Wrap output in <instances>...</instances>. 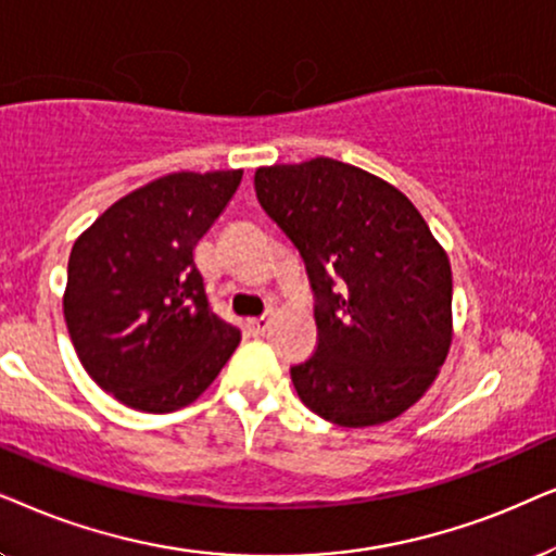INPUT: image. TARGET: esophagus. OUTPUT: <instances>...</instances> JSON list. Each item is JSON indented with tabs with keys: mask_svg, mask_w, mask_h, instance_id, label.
Here are the masks:
<instances>
[{
	"mask_svg": "<svg viewBox=\"0 0 556 556\" xmlns=\"http://www.w3.org/2000/svg\"><path fill=\"white\" fill-rule=\"evenodd\" d=\"M269 323H271V317L269 315H262V317H254V320H249V332L254 338H258V336H264L266 332V328H269Z\"/></svg>",
	"mask_w": 556,
	"mask_h": 556,
	"instance_id": "esophagus-1",
	"label": "esophagus"
}]
</instances>
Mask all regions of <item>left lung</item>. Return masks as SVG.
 <instances>
[{
	"instance_id": "8db88e82",
	"label": "left lung",
	"mask_w": 556,
	"mask_h": 556,
	"mask_svg": "<svg viewBox=\"0 0 556 556\" xmlns=\"http://www.w3.org/2000/svg\"><path fill=\"white\" fill-rule=\"evenodd\" d=\"M254 188L315 292L317 348L290 368L302 404L340 427L396 419L453 343L447 251L402 190L345 162L258 167Z\"/></svg>"
}]
</instances>
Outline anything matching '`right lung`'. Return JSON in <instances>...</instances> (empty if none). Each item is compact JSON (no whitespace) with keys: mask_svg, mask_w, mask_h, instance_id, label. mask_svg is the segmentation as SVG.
Wrapping results in <instances>:
<instances>
[{"mask_svg":"<svg viewBox=\"0 0 556 556\" xmlns=\"http://www.w3.org/2000/svg\"><path fill=\"white\" fill-rule=\"evenodd\" d=\"M243 169L169 173L109 205L68 258L63 315L88 376L122 404L165 414L216 381L241 332L211 313L192 249Z\"/></svg>","mask_w":556,"mask_h":556,"instance_id":"1","label":"right lung"}]
</instances>
